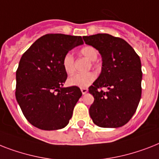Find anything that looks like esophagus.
Wrapping results in <instances>:
<instances>
[{"instance_id": "esophagus-1", "label": "esophagus", "mask_w": 159, "mask_h": 159, "mask_svg": "<svg viewBox=\"0 0 159 159\" xmlns=\"http://www.w3.org/2000/svg\"><path fill=\"white\" fill-rule=\"evenodd\" d=\"M81 91H82V93L83 95H85L86 93L88 92V89L87 88H81Z\"/></svg>"}]
</instances>
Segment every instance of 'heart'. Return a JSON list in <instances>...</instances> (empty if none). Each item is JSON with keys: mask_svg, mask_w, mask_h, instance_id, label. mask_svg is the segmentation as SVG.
Masks as SVG:
<instances>
[{"mask_svg": "<svg viewBox=\"0 0 159 159\" xmlns=\"http://www.w3.org/2000/svg\"><path fill=\"white\" fill-rule=\"evenodd\" d=\"M80 54L88 59L91 61H95L98 58L97 50L91 46H85L80 50ZM62 65L64 72L71 75L75 71L74 65V57L72 53L68 52L64 55L62 61ZM96 78V74L94 72H87L84 73H77L75 75L69 77L68 80V84L72 86H78L81 88H85L90 86Z\"/></svg>", "mask_w": 159, "mask_h": 159, "instance_id": "1", "label": "heart"}]
</instances>
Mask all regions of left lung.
Segmentation results:
<instances>
[{"label": "left lung", "mask_w": 159, "mask_h": 159, "mask_svg": "<svg viewBox=\"0 0 159 159\" xmlns=\"http://www.w3.org/2000/svg\"><path fill=\"white\" fill-rule=\"evenodd\" d=\"M83 40L102 57L101 73L89 87L94 96L90 116L100 127L124 126L135 113L141 97L140 57L125 40L107 33L84 36Z\"/></svg>", "instance_id": "left-lung-1"}]
</instances>
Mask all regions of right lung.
<instances>
[{
    "label": "right lung",
    "mask_w": 159,
    "mask_h": 159,
    "mask_svg": "<svg viewBox=\"0 0 159 159\" xmlns=\"http://www.w3.org/2000/svg\"><path fill=\"white\" fill-rule=\"evenodd\" d=\"M82 44V37L46 34L22 55L16 71L15 97L33 126L52 131L68 124L82 94L77 86H63L68 75L62 61L69 50Z\"/></svg>",
    "instance_id": "obj_1"
}]
</instances>
